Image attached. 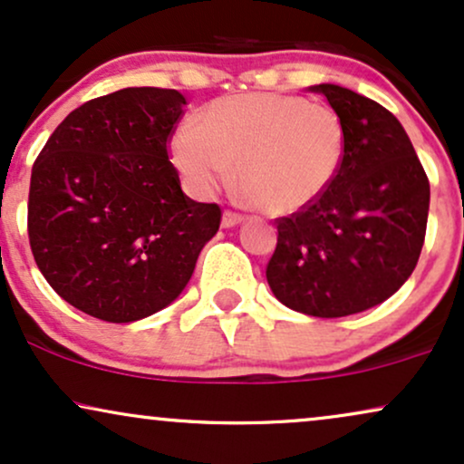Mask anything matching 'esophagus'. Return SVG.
Returning a JSON list of instances; mask_svg holds the SVG:
<instances>
[{"instance_id":"34e87169","label":"esophagus","mask_w":464,"mask_h":464,"mask_svg":"<svg viewBox=\"0 0 464 464\" xmlns=\"http://www.w3.org/2000/svg\"><path fill=\"white\" fill-rule=\"evenodd\" d=\"M242 220H244V216L237 214V211L227 209L225 214H222V227H225V228L236 227V225H239V222H242Z\"/></svg>"}]
</instances>
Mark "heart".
I'll list each match as a JSON object with an SVG mask.
<instances>
[{"instance_id":"obj_1","label":"heart","mask_w":464,"mask_h":464,"mask_svg":"<svg viewBox=\"0 0 464 464\" xmlns=\"http://www.w3.org/2000/svg\"><path fill=\"white\" fill-rule=\"evenodd\" d=\"M172 164L198 197L236 181L270 214H295L331 188L343 164L345 127L326 103L250 92L211 102L197 125L172 133Z\"/></svg>"}]
</instances>
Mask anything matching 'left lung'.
Instances as JSON below:
<instances>
[{
  "instance_id": "1",
  "label": "left lung",
  "mask_w": 464,
  "mask_h": 464,
  "mask_svg": "<svg viewBox=\"0 0 464 464\" xmlns=\"http://www.w3.org/2000/svg\"><path fill=\"white\" fill-rule=\"evenodd\" d=\"M314 91L342 116L343 164L315 203L276 218L266 278L289 309L343 317L381 304L412 275L426 237L430 183L387 108L334 83Z\"/></svg>"
}]
</instances>
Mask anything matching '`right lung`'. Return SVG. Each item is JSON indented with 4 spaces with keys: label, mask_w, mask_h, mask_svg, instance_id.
<instances>
[{
    "label": "right lung",
    "mask_w": 464,
    "mask_h": 464,
    "mask_svg": "<svg viewBox=\"0 0 464 464\" xmlns=\"http://www.w3.org/2000/svg\"><path fill=\"white\" fill-rule=\"evenodd\" d=\"M186 97L122 88L72 110L32 166L27 236L43 276L103 322H136L188 285L222 209L186 197L169 144Z\"/></svg>",
    "instance_id": "1"
}]
</instances>
